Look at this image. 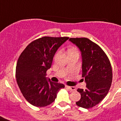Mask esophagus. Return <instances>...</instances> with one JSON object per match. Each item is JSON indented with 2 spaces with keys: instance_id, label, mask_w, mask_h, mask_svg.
Instances as JSON below:
<instances>
[{
  "instance_id": "34e87169",
  "label": "esophagus",
  "mask_w": 121,
  "mask_h": 121,
  "mask_svg": "<svg viewBox=\"0 0 121 121\" xmlns=\"http://www.w3.org/2000/svg\"><path fill=\"white\" fill-rule=\"evenodd\" d=\"M65 87L67 88V89H68L70 91H74L76 90V88L74 87V86H68V85H66Z\"/></svg>"
}]
</instances>
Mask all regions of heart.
<instances>
[{
    "label": "heart",
    "instance_id": "obj_1",
    "mask_svg": "<svg viewBox=\"0 0 121 121\" xmlns=\"http://www.w3.org/2000/svg\"><path fill=\"white\" fill-rule=\"evenodd\" d=\"M68 56L73 55V54H77V55L79 56V52L75 48H71L68 50Z\"/></svg>",
    "mask_w": 121,
    "mask_h": 121
}]
</instances>
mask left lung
Returning a JSON list of instances; mask_svg holds the SVG:
<instances>
[{
  "label": "left lung",
  "mask_w": 121,
  "mask_h": 121,
  "mask_svg": "<svg viewBox=\"0 0 121 121\" xmlns=\"http://www.w3.org/2000/svg\"><path fill=\"white\" fill-rule=\"evenodd\" d=\"M78 46L82 57V78L85 90L78 88L81 98L78 106L90 108L96 105L106 96L112 82V68L108 57L101 48L86 37L70 38Z\"/></svg>",
  "instance_id": "left-lung-1"
}]
</instances>
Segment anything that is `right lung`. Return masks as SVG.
Instances as JSON below:
<instances>
[{
	"mask_svg": "<svg viewBox=\"0 0 121 121\" xmlns=\"http://www.w3.org/2000/svg\"><path fill=\"white\" fill-rule=\"evenodd\" d=\"M68 37L44 36L31 42L22 51L17 63L16 78L23 97L29 103L43 107L51 104L65 85L47 79L46 73L60 46Z\"/></svg>",
	"mask_w": 121,
	"mask_h": 121,
	"instance_id": "1",
	"label": "right lung"
}]
</instances>
